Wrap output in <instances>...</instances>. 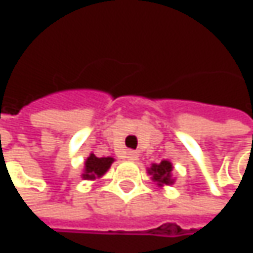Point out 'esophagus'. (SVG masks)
Returning <instances> with one entry per match:
<instances>
[{"mask_svg":"<svg viewBox=\"0 0 253 253\" xmlns=\"http://www.w3.org/2000/svg\"><path fill=\"white\" fill-rule=\"evenodd\" d=\"M125 158H126L128 161H137V159H138V153L134 152V150H128V152L125 153Z\"/></svg>","mask_w":253,"mask_h":253,"instance_id":"1","label":"esophagus"}]
</instances>
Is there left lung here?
<instances>
[{
  "instance_id": "1",
  "label": "left lung",
  "mask_w": 253,
  "mask_h": 253,
  "mask_svg": "<svg viewBox=\"0 0 253 253\" xmlns=\"http://www.w3.org/2000/svg\"><path fill=\"white\" fill-rule=\"evenodd\" d=\"M171 171H172V165L168 161H162L161 164H155L149 172L153 175V180L159 183V186L162 184H171Z\"/></svg>"
}]
</instances>
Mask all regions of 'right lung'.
Returning a JSON list of instances; mask_svg holds the SVG:
<instances>
[{"label":"right lung","mask_w":253,"mask_h":253,"mask_svg":"<svg viewBox=\"0 0 253 253\" xmlns=\"http://www.w3.org/2000/svg\"><path fill=\"white\" fill-rule=\"evenodd\" d=\"M113 158H97L95 155H91L85 161V174L84 178L92 180L95 177H101L112 165Z\"/></svg>","instance_id":"1"}]
</instances>
